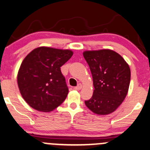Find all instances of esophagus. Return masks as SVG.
<instances>
[{
    "label": "esophagus",
    "instance_id": "obj_1",
    "mask_svg": "<svg viewBox=\"0 0 150 150\" xmlns=\"http://www.w3.org/2000/svg\"><path fill=\"white\" fill-rule=\"evenodd\" d=\"M74 89H75V90H80L81 89H82V84H77V86H75Z\"/></svg>",
    "mask_w": 150,
    "mask_h": 150
}]
</instances>
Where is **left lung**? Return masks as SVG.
I'll return each mask as SVG.
<instances>
[{
  "mask_svg": "<svg viewBox=\"0 0 150 150\" xmlns=\"http://www.w3.org/2000/svg\"><path fill=\"white\" fill-rule=\"evenodd\" d=\"M83 56L89 66L94 86L93 96L84 101L85 105L97 115L110 114L128 93L131 80L129 65L110 50L86 51Z\"/></svg>",
  "mask_w": 150,
  "mask_h": 150,
  "instance_id": "obj_1",
  "label": "left lung"
}]
</instances>
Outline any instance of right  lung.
Returning a JSON list of instances; mask_svg holds the SVG:
<instances>
[{
  "instance_id": "obj_1",
  "label": "right lung",
  "mask_w": 150,
  "mask_h": 150,
  "mask_svg": "<svg viewBox=\"0 0 150 150\" xmlns=\"http://www.w3.org/2000/svg\"><path fill=\"white\" fill-rule=\"evenodd\" d=\"M73 56L70 50L36 48L25 57L17 75L23 98L31 108L50 112L64 101L68 93L61 67Z\"/></svg>"
}]
</instances>
